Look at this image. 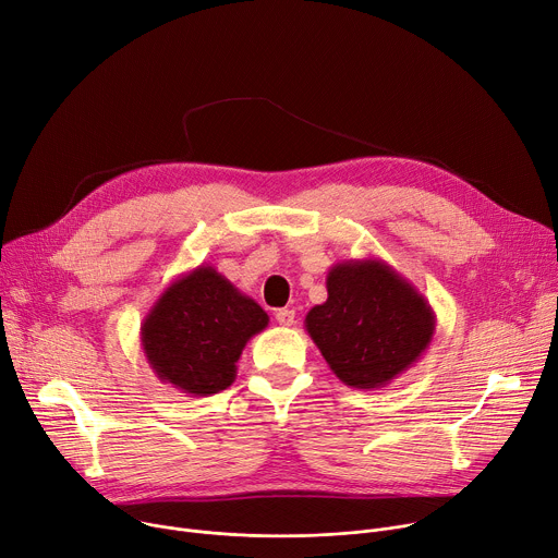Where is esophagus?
Instances as JSON below:
<instances>
[{"label": "esophagus", "instance_id": "obj_1", "mask_svg": "<svg viewBox=\"0 0 558 558\" xmlns=\"http://www.w3.org/2000/svg\"><path fill=\"white\" fill-rule=\"evenodd\" d=\"M293 318H295V312H293V310H278V312H276V320H278L282 327H291V325H293Z\"/></svg>", "mask_w": 558, "mask_h": 558}]
</instances>
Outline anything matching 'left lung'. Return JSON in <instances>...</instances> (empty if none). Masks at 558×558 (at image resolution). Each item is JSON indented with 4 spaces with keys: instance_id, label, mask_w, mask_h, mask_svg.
I'll list each match as a JSON object with an SVG mask.
<instances>
[{
    "instance_id": "obj_1",
    "label": "left lung",
    "mask_w": 558,
    "mask_h": 558,
    "mask_svg": "<svg viewBox=\"0 0 558 558\" xmlns=\"http://www.w3.org/2000/svg\"><path fill=\"white\" fill-rule=\"evenodd\" d=\"M305 329L345 386L377 390L428 350L435 314L384 259H343L329 269L327 301L307 312Z\"/></svg>"
}]
</instances>
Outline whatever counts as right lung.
<instances>
[{
	"instance_id": "right-lung-1",
	"label": "right lung",
	"mask_w": 558,
	"mask_h": 558,
	"mask_svg": "<svg viewBox=\"0 0 558 558\" xmlns=\"http://www.w3.org/2000/svg\"><path fill=\"white\" fill-rule=\"evenodd\" d=\"M269 325L267 312L210 265L172 280L141 323L153 373L172 388L208 397L235 381L238 359Z\"/></svg>"
}]
</instances>
